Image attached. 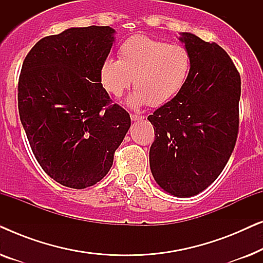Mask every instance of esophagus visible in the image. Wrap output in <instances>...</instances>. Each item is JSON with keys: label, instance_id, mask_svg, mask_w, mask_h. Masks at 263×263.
<instances>
[{"label": "esophagus", "instance_id": "1", "mask_svg": "<svg viewBox=\"0 0 263 263\" xmlns=\"http://www.w3.org/2000/svg\"><path fill=\"white\" fill-rule=\"evenodd\" d=\"M130 118H132V121H141V120H143V116H140V115L133 114V115H130Z\"/></svg>", "mask_w": 263, "mask_h": 263}]
</instances>
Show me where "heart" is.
I'll return each mask as SVG.
<instances>
[{"label": "heart", "instance_id": "obj_1", "mask_svg": "<svg viewBox=\"0 0 263 263\" xmlns=\"http://www.w3.org/2000/svg\"><path fill=\"white\" fill-rule=\"evenodd\" d=\"M192 57L181 45L135 34L118 49V60L107 57L100 67V82L110 95L122 96L134 78L132 106H160L175 98L188 80Z\"/></svg>", "mask_w": 263, "mask_h": 263}]
</instances>
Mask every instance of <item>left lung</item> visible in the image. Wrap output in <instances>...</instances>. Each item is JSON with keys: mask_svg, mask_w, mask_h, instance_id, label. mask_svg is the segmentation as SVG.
<instances>
[{"mask_svg": "<svg viewBox=\"0 0 263 263\" xmlns=\"http://www.w3.org/2000/svg\"><path fill=\"white\" fill-rule=\"evenodd\" d=\"M192 57L184 87L147 117L154 128L149 166L161 189L196 195L224 170L239 128L240 75L221 46L181 34Z\"/></svg>", "mask_w": 263, "mask_h": 263, "instance_id": "left-lung-1", "label": "left lung"}]
</instances>
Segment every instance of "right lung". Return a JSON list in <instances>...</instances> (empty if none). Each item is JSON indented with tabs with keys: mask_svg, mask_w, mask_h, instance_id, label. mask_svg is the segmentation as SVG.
Instances as JSON below:
<instances>
[{
	"mask_svg": "<svg viewBox=\"0 0 263 263\" xmlns=\"http://www.w3.org/2000/svg\"><path fill=\"white\" fill-rule=\"evenodd\" d=\"M114 33L88 26L48 35L21 68L17 107L31 149L43 170L68 188L99 182L130 128L129 114L112 104L99 77Z\"/></svg>",
	"mask_w": 263,
	"mask_h": 263,
	"instance_id": "add662e5",
	"label": "right lung"
}]
</instances>
